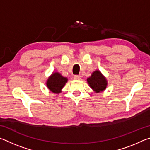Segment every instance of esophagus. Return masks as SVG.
<instances>
[{
  "label": "esophagus",
  "instance_id": "esophagus-1",
  "mask_svg": "<svg viewBox=\"0 0 150 150\" xmlns=\"http://www.w3.org/2000/svg\"><path fill=\"white\" fill-rule=\"evenodd\" d=\"M74 79L75 80H79L81 79V76L79 75H75L74 76Z\"/></svg>",
  "mask_w": 150,
  "mask_h": 150
}]
</instances>
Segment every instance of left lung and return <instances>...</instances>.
I'll return each mask as SVG.
<instances>
[{
	"label": "left lung",
	"mask_w": 150,
	"mask_h": 150,
	"mask_svg": "<svg viewBox=\"0 0 150 150\" xmlns=\"http://www.w3.org/2000/svg\"><path fill=\"white\" fill-rule=\"evenodd\" d=\"M87 83L95 93H100L105 91L108 85L106 79L98 70L94 71L91 77L87 79Z\"/></svg>",
	"instance_id": "left-lung-1"
}]
</instances>
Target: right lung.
<instances>
[{
  "mask_svg": "<svg viewBox=\"0 0 150 150\" xmlns=\"http://www.w3.org/2000/svg\"><path fill=\"white\" fill-rule=\"evenodd\" d=\"M67 81V77H63L59 73L55 72L48 77V79L46 81V85L52 92L59 94L62 92V89Z\"/></svg>",
  "mask_w": 150,
  "mask_h": 150,
  "instance_id": "right-lung-1",
  "label": "right lung"
}]
</instances>
